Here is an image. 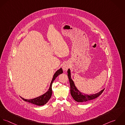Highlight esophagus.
Here are the masks:
<instances>
[{
    "label": "esophagus",
    "instance_id": "esophagus-1",
    "mask_svg": "<svg viewBox=\"0 0 125 125\" xmlns=\"http://www.w3.org/2000/svg\"><path fill=\"white\" fill-rule=\"evenodd\" d=\"M70 68V65L68 63H65L64 64V65L63 66L62 69L63 70V71H67L68 69Z\"/></svg>",
    "mask_w": 125,
    "mask_h": 125
}]
</instances>
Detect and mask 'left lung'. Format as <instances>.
I'll return each mask as SVG.
<instances>
[{
    "label": "left lung",
    "mask_w": 125,
    "mask_h": 125,
    "mask_svg": "<svg viewBox=\"0 0 125 125\" xmlns=\"http://www.w3.org/2000/svg\"><path fill=\"white\" fill-rule=\"evenodd\" d=\"M68 76L70 86H71V95L73 98V99L77 102H84L89 101L90 100L95 99L98 98L99 96H100L104 90V89H103L99 92L95 94H90L89 95L86 94H83L80 91H79L76 88V87L75 86L74 83L71 78V70L70 69H68Z\"/></svg>",
    "instance_id": "1"
}]
</instances>
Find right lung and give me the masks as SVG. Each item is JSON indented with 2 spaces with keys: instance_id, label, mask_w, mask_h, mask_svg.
Here are the masks:
<instances>
[{
  "instance_id": "right-lung-1",
  "label": "right lung",
  "mask_w": 125,
  "mask_h": 125,
  "mask_svg": "<svg viewBox=\"0 0 125 125\" xmlns=\"http://www.w3.org/2000/svg\"><path fill=\"white\" fill-rule=\"evenodd\" d=\"M63 73V70L62 68H60L58 70H57L55 73L54 74L53 76L52 80L51 81V83H50V87L48 89V90L44 94L42 95H41L37 98L33 99H30V100H27V99H25L22 97V99L24 100V101L28 102L29 103H32L33 104L38 105V106H42L44 104H45L48 101L50 100L52 95V82L54 81V80L55 79V78L61 73Z\"/></svg>"
}]
</instances>
